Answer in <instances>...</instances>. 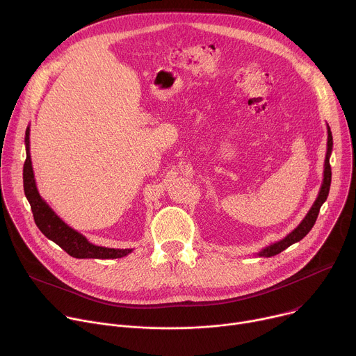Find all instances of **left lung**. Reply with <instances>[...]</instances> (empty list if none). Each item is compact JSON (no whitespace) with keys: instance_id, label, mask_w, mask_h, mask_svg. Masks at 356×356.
<instances>
[{"instance_id":"left-lung-1","label":"left lung","mask_w":356,"mask_h":356,"mask_svg":"<svg viewBox=\"0 0 356 356\" xmlns=\"http://www.w3.org/2000/svg\"><path fill=\"white\" fill-rule=\"evenodd\" d=\"M327 133H328V137H327V154H325V160H324V178H323V184H321V188H320V192H318V196L317 199L314 200L313 206L310 207L309 213L306 215V218L300 222V225L292 232L289 233L285 238H282L280 241H276L268 247H265L264 250H261L257 255L258 257H265V258H269V257H273L279 252H282L283 250H286L288 247H291L292 244L300 241L303 237H306V234L312 230V227L314 226L316 220H317V216H318V211H320V207L323 206V203L327 200V196H328V192H330V185H331V167H330V157H331V152H332V134H331V129L330 126L327 124Z\"/></svg>"}]
</instances>
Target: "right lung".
<instances>
[{"instance_id":"obj_1","label":"right lung","mask_w":356,"mask_h":356,"mask_svg":"<svg viewBox=\"0 0 356 356\" xmlns=\"http://www.w3.org/2000/svg\"><path fill=\"white\" fill-rule=\"evenodd\" d=\"M29 126L25 131V147H26V160L24 164V191L26 199L31 204L33 219L39 230L58 247H61L68 255L74 258H97V259H113L122 258L130 254L131 248H108L99 247L87 240L86 236L79 233L77 230L71 229L67 223H64L56 211L46 203V200L39 195L35 182V174L32 168L31 160V147H29Z\"/></svg>"}]
</instances>
